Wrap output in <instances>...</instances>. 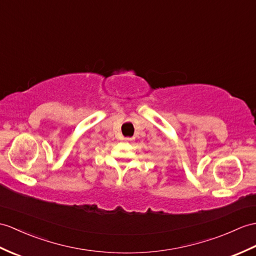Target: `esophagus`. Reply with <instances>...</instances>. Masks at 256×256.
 I'll return each instance as SVG.
<instances>
[{
    "label": "esophagus",
    "mask_w": 256,
    "mask_h": 256,
    "mask_svg": "<svg viewBox=\"0 0 256 256\" xmlns=\"http://www.w3.org/2000/svg\"><path fill=\"white\" fill-rule=\"evenodd\" d=\"M132 140H133L132 138H124V140H126V142H130Z\"/></svg>",
    "instance_id": "34e87169"
}]
</instances>
